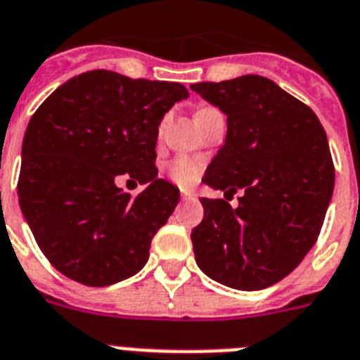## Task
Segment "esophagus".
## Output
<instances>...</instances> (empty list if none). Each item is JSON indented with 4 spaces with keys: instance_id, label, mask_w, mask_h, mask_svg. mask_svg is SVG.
<instances>
[{
    "instance_id": "esophagus-1",
    "label": "esophagus",
    "mask_w": 360,
    "mask_h": 360,
    "mask_svg": "<svg viewBox=\"0 0 360 360\" xmlns=\"http://www.w3.org/2000/svg\"><path fill=\"white\" fill-rule=\"evenodd\" d=\"M181 198H183V199H195V194H194V192H190V190H183V192H181Z\"/></svg>"
}]
</instances>
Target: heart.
Wrapping results in <instances>:
<instances>
[{"label":"heart","instance_id":"b5f03b06","mask_svg":"<svg viewBox=\"0 0 360 360\" xmlns=\"http://www.w3.org/2000/svg\"><path fill=\"white\" fill-rule=\"evenodd\" d=\"M207 110H214V108H203L198 113H203ZM201 174H203V162L195 157L177 155L166 165V175L170 177V181H174L175 185L183 186V188L194 186Z\"/></svg>","mask_w":360,"mask_h":360}]
</instances>
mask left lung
<instances>
[{
    "label": "left lung",
    "instance_id": "left-lung-1",
    "mask_svg": "<svg viewBox=\"0 0 360 360\" xmlns=\"http://www.w3.org/2000/svg\"><path fill=\"white\" fill-rule=\"evenodd\" d=\"M226 115V139L203 183L226 199L201 198L192 231L195 262L226 288L258 291L288 276L315 245L335 185L328 137L309 105L273 80L245 75L190 86Z\"/></svg>",
    "mask_w": 360,
    "mask_h": 360
}]
</instances>
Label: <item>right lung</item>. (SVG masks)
I'll list each match as a JSON object with an SVG mask.
<instances>
[{
  "mask_svg": "<svg viewBox=\"0 0 360 360\" xmlns=\"http://www.w3.org/2000/svg\"><path fill=\"white\" fill-rule=\"evenodd\" d=\"M188 89L96 69L51 93L27 126L18 198L34 240L54 269L89 288L134 276L152 238L179 203V188L157 179L162 117ZM119 174L141 184L129 196Z\"/></svg>",
  "mask_w": 360,
  "mask_h": 360,
  "instance_id": "right-lung-1",
  "label": "right lung"
}]
</instances>
